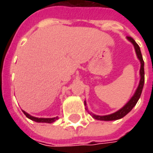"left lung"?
Returning a JSON list of instances; mask_svg holds the SVG:
<instances>
[{"label": "left lung", "mask_w": 153, "mask_h": 153, "mask_svg": "<svg viewBox=\"0 0 153 153\" xmlns=\"http://www.w3.org/2000/svg\"><path fill=\"white\" fill-rule=\"evenodd\" d=\"M127 38L134 46L136 54H137L138 58L140 60V62H141V68H140V77L141 78H140V82H139V84H138V88L136 90L134 95L132 97V98L128 101V103L124 107H122L121 109L119 110L118 111L113 113V114H111V115H102V116H101V115H94V114H91L93 118L96 119V120H119V119L123 118L125 115H127L134 108V106L136 105V103L138 102V99H139V97L141 96L143 88V84H144V61L143 60V56H142V53L141 51H140V48H139V46L136 43V42L131 37H128V36ZM84 105H86L85 102H84Z\"/></svg>", "instance_id": "1"}]
</instances>
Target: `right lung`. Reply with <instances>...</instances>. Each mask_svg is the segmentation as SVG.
<instances>
[{
  "mask_svg": "<svg viewBox=\"0 0 153 153\" xmlns=\"http://www.w3.org/2000/svg\"><path fill=\"white\" fill-rule=\"evenodd\" d=\"M23 112L25 114L28 119H30L36 122H40V123H53L54 121H56V120H58V117H55V118H37V117H33L27 112H25V111H23Z\"/></svg>",
  "mask_w": 153,
  "mask_h": 153,
  "instance_id": "obj_1",
  "label": "right lung"
}]
</instances>
